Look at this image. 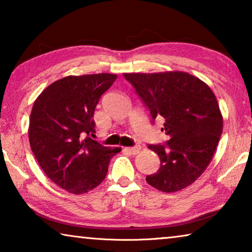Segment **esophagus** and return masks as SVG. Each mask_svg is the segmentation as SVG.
<instances>
[{"label":"esophagus","instance_id":"1","mask_svg":"<svg viewBox=\"0 0 252 252\" xmlns=\"http://www.w3.org/2000/svg\"><path fill=\"white\" fill-rule=\"evenodd\" d=\"M126 151H129L132 155H136V153H139L140 150H141V146H135V147H131V148H126Z\"/></svg>","mask_w":252,"mask_h":252}]
</instances>
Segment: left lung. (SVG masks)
I'll list each match as a JSON object with an SVG mask.
<instances>
[{"label": "left lung", "mask_w": 252, "mask_h": 252, "mask_svg": "<svg viewBox=\"0 0 252 252\" xmlns=\"http://www.w3.org/2000/svg\"><path fill=\"white\" fill-rule=\"evenodd\" d=\"M152 121L164 119V144L149 149L160 158V168L146 178L163 192H176L193 183L210 163L222 133L223 119L211 89L187 72L125 73Z\"/></svg>", "instance_id": "obj_1"}]
</instances>
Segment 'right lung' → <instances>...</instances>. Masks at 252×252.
Returning <instances> with one entry per match:
<instances>
[{
	"label": "right lung",
	"mask_w": 252,
	"mask_h": 252,
	"mask_svg": "<svg viewBox=\"0 0 252 252\" xmlns=\"http://www.w3.org/2000/svg\"><path fill=\"white\" fill-rule=\"evenodd\" d=\"M116 74L69 75L37 96L30 117L29 140L34 157L50 180L67 192L82 194L104 180L111 158L120 148L102 146L93 114Z\"/></svg>",
	"instance_id": "right-lung-1"
}]
</instances>
